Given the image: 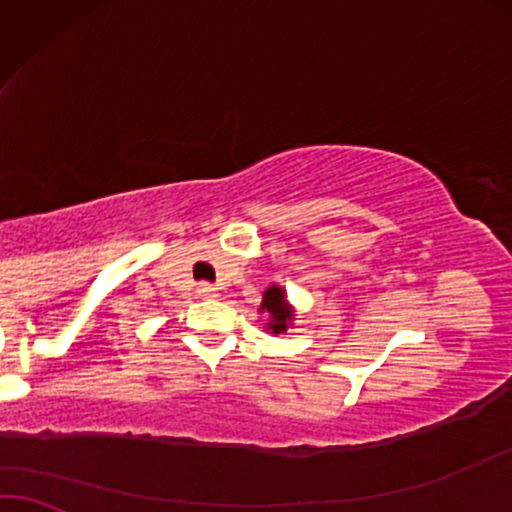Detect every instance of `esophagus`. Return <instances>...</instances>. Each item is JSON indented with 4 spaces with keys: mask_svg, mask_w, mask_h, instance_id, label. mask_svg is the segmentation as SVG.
Segmentation results:
<instances>
[{
    "mask_svg": "<svg viewBox=\"0 0 512 512\" xmlns=\"http://www.w3.org/2000/svg\"><path fill=\"white\" fill-rule=\"evenodd\" d=\"M196 292H199V297H203V299H213V297L220 295V292H217V288H213V285H210V283H201L199 288H196Z\"/></svg>",
    "mask_w": 512,
    "mask_h": 512,
    "instance_id": "34e87169",
    "label": "esophagus"
}]
</instances>
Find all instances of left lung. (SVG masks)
<instances>
[{
    "mask_svg": "<svg viewBox=\"0 0 512 512\" xmlns=\"http://www.w3.org/2000/svg\"><path fill=\"white\" fill-rule=\"evenodd\" d=\"M257 311L267 316L264 330L271 332V335H283V332H288V327H295L297 309L290 304L288 292H285L283 285L271 283L262 292V304L257 306Z\"/></svg>",
    "mask_w": 512,
    "mask_h": 512,
    "instance_id": "left-lung-1",
    "label": "left lung"
}]
</instances>
